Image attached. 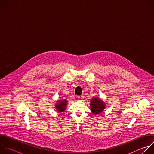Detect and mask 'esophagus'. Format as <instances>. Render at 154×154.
<instances>
[{"label": "esophagus", "mask_w": 154, "mask_h": 154, "mask_svg": "<svg viewBox=\"0 0 154 154\" xmlns=\"http://www.w3.org/2000/svg\"><path fill=\"white\" fill-rule=\"evenodd\" d=\"M77 98H78L79 99H80V100H82V99H83V95L78 96H77Z\"/></svg>", "instance_id": "esophagus-1"}]
</instances>
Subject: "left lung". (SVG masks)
Returning <instances> with one entry per match:
<instances>
[{"instance_id": "obj_1", "label": "left lung", "mask_w": 154, "mask_h": 154, "mask_svg": "<svg viewBox=\"0 0 154 154\" xmlns=\"http://www.w3.org/2000/svg\"><path fill=\"white\" fill-rule=\"evenodd\" d=\"M91 109L94 114H99L103 110L105 106V103L99 98L95 97L91 101Z\"/></svg>"}]
</instances>
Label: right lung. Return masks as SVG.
Wrapping results in <instances>:
<instances>
[{"instance_id": "obj_1", "label": "right lung", "mask_w": 154, "mask_h": 154, "mask_svg": "<svg viewBox=\"0 0 154 154\" xmlns=\"http://www.w3.org/2000/svg\"><path fill=\"white\" fill-rule=\"evenodd\" d=\"M67 105V101L66 100H62V101H58L57 103H56V109L59 112H63L65 110L66 108Z\"/></svg>"}]
</instances>
